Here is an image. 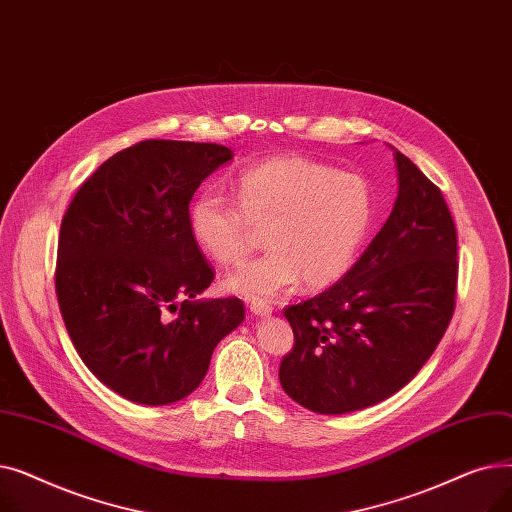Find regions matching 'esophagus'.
<instances>
[{
	"label": "esophagus",
	"mask_w": 512,
	"mask_h": 512,
	"mask_svg": "<svg viewBox=\"0 0 512 512\" xmlns=\"http://www.w3.org/2000/svg\"><path fill=\"white\" fill-rule=\"evenodd\" d=\"M249 311H251V315H255V317H270V315H272V307L265 305V303H259V301H253V303L249 305Z\"/></svg>",
	"instance_id": "34e87169"
}]
</instances>
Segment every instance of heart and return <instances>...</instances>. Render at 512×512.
Listing matches in <instances>:
<instances>
[{
	"instance_id": "obj_1",
	"label": "heart",
	"mask_w": 512,
	"mask_h": 512,
	"mask_svg": "<svg viewBox=\"0 0 512 512\" xmlns=\"http://www.w3.org/2000/svg\"><path fill=\"white\" fill-rule=\"evenodd\" d=\"M236 197L203 188L188 207V230L207 257L232 263L251 247L252 226L265 228L270 251L240 263L222 282L228 292L253 301L274 299L301 278L307 288L340 280L373 218L365 178L299 155L245 168L236 178Z\"/></svg>"
}]
</instances>
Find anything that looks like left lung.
I'll use <instances>...</instances> for the list:
<instances>
[{
	"mask_svg": "<svg viewBox=\"0 0 512 512\" xmlns=\"http://www.w3.org/2000/svg\"><path fill=\"white\" fill-rule=\"evenodd\" d=\"M398 195L359 261L284 315L294 348L280 384L301 407L342 415L390 398L432 357L454 311L456 228L440 188L394 149Z\"/></svg>",
	"mask_w": 512,
	"mask_h": 512,
	"instance_id": "8db88e82",
	"label": "left lung"
}]
</instances>
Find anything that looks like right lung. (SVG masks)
<instances>
[{"label": "right lung", "mask_w": 512, "mask_h": 512, "mask_svg": "<svg viewBox=\"0 0 512 512\" xmlns=\"http://www.w3.org/2000/svg\"><path fill=\"white\" fill-rule=\"evenodd\" d=\"M232 157L213 143L143 141L103 161L64 215L56 292L66 330L95 378L130 402L191 394L245 319L238 299H199L213 272L188 230L199 184Z\"/></svg>", "instance_id": "right-lung-1"}]
</instances>
